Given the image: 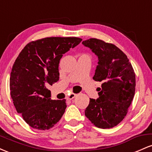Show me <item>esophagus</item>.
<instances>
[{
  "instance_id": "esophagus-1",
  "label": "esophagus",
  "mask_w": 152,
  "mask_h": 152,
  "mask_svg": "<svg viewBox=\"0 0 152 152\" xmlns=\"http://www.w3.org/2000/svg\"><path fill=\"white\" fill-rule=\"evenodd\" d=\"M76 96V94H74V93L69 94V95L67 96V99H68V100H71V99H74V97Z\"/></svg>"
}]
</instances>
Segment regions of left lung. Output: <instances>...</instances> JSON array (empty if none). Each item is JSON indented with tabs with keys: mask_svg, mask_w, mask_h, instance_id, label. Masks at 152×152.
<instances>
[{
	"mask_svg": "<svg viewBox=\"0 0 152 152\" xmlns=\"http://www.w3.org/2000/svg\"><path fill=\"white\" fill-rule=\"evenodd\" d=\"M82 43L98 56L93 79L102 81L99 99H90L85 115L98 128H113L126 116L134 99V69L126 54L113 43L97 38H89Z\"/></svg>",
	"mask_w": 152,
	"mask_h": 152,
	"instance_id": "8db88e82",
	"label": "left lung"
}]
</instances>
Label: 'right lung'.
<instances>
[{"label":"right lung","instance_id":"right-lung-1","mask_svg":"<svg viewBox=\"0 0 152 152\" xmlns=\"http://www.w3.org/2000/svg\"><path fill=\"white\" fill-rule=\"evenodd\" d=\"M82 41L48 37L31 41L19 53L10 76V96L17 112L32 128L48 130L64 115L66 99L52 100L47 88L59 79L60 59Z\"/></svg>","mask_w":152,"mask_h":152}]
</instances>
